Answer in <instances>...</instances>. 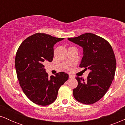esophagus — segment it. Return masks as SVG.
Listing matches in <instances>:
<instances>
[{"instance_id": "obj_1", "label": "esophagus", "mask_w": 125, "mask_h": 125, "mask_svg": "<svg viewBox=\"0 0 125 125\" xmlns=\"http://www.w3.org/2000/svg\"><path fill=\"white\" fill-rule=\"evenodd\" d=\"M69 78H74V76L73 75H72V74H69Z\"/></svg>"}]
</instances>
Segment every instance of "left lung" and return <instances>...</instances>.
Masks as SVG:
<instances>
[{"label": "left lung", "instance_id": "1", "mask_svg": "<svg viewBox=\"0 0 125 125\" xmlns=\"http://www.w3.org/2000/svg\"><path fill=\"white\" fill-rule=\"evenodd\" d=\"M67 39L82 47L79 66L90 70L86 80L76 77L78 85L73 90V96L82 104H94L106 94L114 79L116 61L113 49L104 39L91 33Z\"/></svg>", "mask_w": 125, "mask_h": 125}]
</instances>
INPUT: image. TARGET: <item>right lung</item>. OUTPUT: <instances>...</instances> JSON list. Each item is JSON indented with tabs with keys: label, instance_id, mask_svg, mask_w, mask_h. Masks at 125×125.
<instances>
[{
	"label": "right lung",
	"instance_id": "add662e5",
	"mask_svg": "<svg viewBox=\"0 0 125 125\" xmlns=\"http://www.w3.org/2000/svg\"><path fill=\"white\" fill-rule=\"evenodd\" d=\"M63 39L38 33L19 47L15 58L17 77L24 94L36 104L47 106L54 102L59 89L68 79V74L63 72L49 77L44 68L45 62L53 61L54 44Z\"/></svg>",
	"mask_w": 125,
	"mask_h": 125
}]
</instances>
